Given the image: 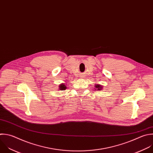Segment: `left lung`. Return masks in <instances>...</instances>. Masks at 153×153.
Masks as SVG:
<instances>
[{"mask_svg": "<svg viewBox=\"0 0 153 153\" xmlns=\"http://www.w3.org/2000/svg\"><path fill=\"white\" fill-rule=\"evenodd\" d=\"M95 88L97 89V90H98V91L101 90V89L103 88L102 86L100 85H95Z\"/></svg>", "mask_w": 153, "mask_h": 153, "instance_id": "8db88e82", "label": "left lung"}]
</instances>
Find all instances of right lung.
Masks as SVG:
<instances>
[{"instance_id": "obj_1", "label": "right lung", "mask_w": 153, "mask_h": 153, "mask_svg": "<svg viewBox=\"0 0 153 153\" xmlns=\"http://www.w3.org/2000/svg\"><path fill=\"white\" fill-rule=\"evenodd\" d=\"M59 90H61V91H63V90H65L66 88H67V86H65V84L64 83H62V84H60L59 85Z\"/></svg>"}]
</instances>
